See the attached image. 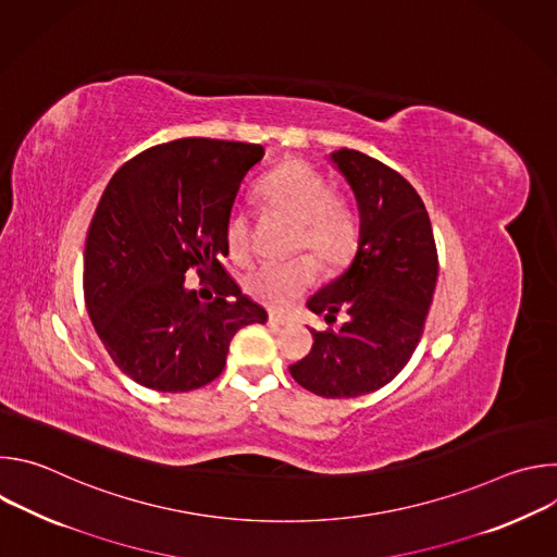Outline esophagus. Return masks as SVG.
<instances>
[{
    "mask_svg": "<svg viewBox=\"0 0 557 557\" xmlns=\"http://www.w3.org/2000/svg\"><path fill=\"white\" fill-rule=\"evenodd\" d=\"M269 324L273 326V329H282V326H286L288 324V320H286V317H282V314H269Z\"/></svg>",
    "mask_w": 557,
    "mask_h": 557,
    "instance_id": "34e87169",
    "label": "esophagus"
}]
</instances>
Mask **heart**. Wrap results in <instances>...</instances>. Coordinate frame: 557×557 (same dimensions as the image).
<instances>
[{
    "instance_id": "b5f03b06",
    "label": "heart",
    "mask_w": 557,
    "mask_h": 557,
    "mask_svg": "<svg viewBox=\"0 0 557 557\" xmlns=\"http://www.w3.org/2000/svg\"><path fill=\"white\" fill-rule=\"evenodd\" d=\"M262 207L295 224V247L310 251L326 267L346 264L359 240V222L352 205L333 194L329 178L301 161H288L271 172L258 187ZM226 247L233 260L245 262L251 253V220L235 209L226 218ZM317 280V267L301 258L288 267H260L247 277V290L271 308L295 304Z\"/></svg>"
}]
</instances>
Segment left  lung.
<instances>
[{"label":"left lung","instance_id":"left-lung-1","mask_svg":"<svg viewBox=\"0 0 557 557\" xmlns=\"http://www.w3.org/2000/svg\"><path fill=\"white\" fill-rule=\"evenodd\" d=\"M331 163L359 207V240L350 267L308 299L314 314L348 322L314 331L312 350L288 370L326 399H352L389 383L410 361L423 335L438 277L430 215L417 189L357 149H337Z\"/></svg>","mask_w":557,"mask_h":557}]
</instances>
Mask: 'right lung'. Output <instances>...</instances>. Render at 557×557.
Segmentation results:
<instances>
[{
  "label": "right lung",
  "instance_id": "add662e5",
  "mask_svg": "<svg viewBox=\"0 0 557 557\" xmlns=\"http://www.w3.org/2000/svg\"><path fill=\"white\" fill-rule=\"evenodd\" d=\"M262 145L178 138L125 163L95 211L84 290L92 326L132 381L158 392L211 383L233 335L264 324L267 310L220 264L226 218ZM196 268L216 290L200 302L184 273Z\"/></svg>",
  "mask_w": 557,
  "mask_h": 557
}]
</instances>
